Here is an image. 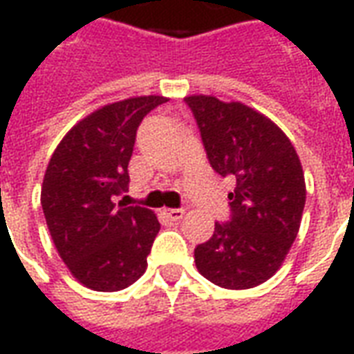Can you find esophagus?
Here are the masks:
<instances>
[{
    "mask_svg": "<svg viewBox=\"0 0 354 354\" xmlns=\"http://www.w3.org/2000/svg\"><path fill=\"white\" fill-rule=\"evenodd\" d=\"M162 212H165V216L169 218L170 222H178V220H182L185 214L184 208H165Z\"/></svg>",
    "mask_w": 354,
    "mask_h": 354,
    "instance_id": "obj_1",
    "label": "esophagus"
}]
</instances>
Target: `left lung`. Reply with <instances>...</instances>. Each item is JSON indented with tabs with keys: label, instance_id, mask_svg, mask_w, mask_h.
Masks as SVG:
<instances>
[{
	"label": "left lung",
	"instance_id": "1",
	"mask_svg": "<svg viewBox=\"0 0 354 354\" xmlns=\"http://www.w3.org/2000/svg\"><path fill=\"white\" fill-rule=\"evenodd\" d=\"M212 169L235 178L231 220L195 248L199 273L222 288L271 279L296 241L305 207L301 162L288 136L260 111L216 96H185Z\"/></svg>",
	"mask_w": 354,
	"mask_h": 354
}]
</instances>
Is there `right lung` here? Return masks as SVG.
Listing matches in <instances>:
<instances>
[{
    "instance_id": "right-lung-1",
    "label": "right lung",
    "mask_w": 354,
    "mask_h": 354,
    "mask_svg": "<svg viewBox=\"0 0 354 354\" xmlns=\"http://www.w3.org/2000/svg\"><path fill=\"white\" fill-rule=\"evenodd\" d=\"M165 96H134L102 106L73 124L50 157L41 207L53 243L77 281L117 292L144 274L161 223L117 195L129 187V161L142 119Z\"/></svg>"
}]
</instances>
